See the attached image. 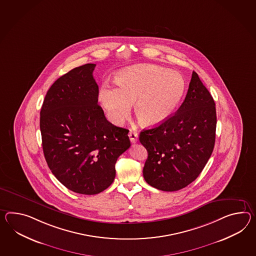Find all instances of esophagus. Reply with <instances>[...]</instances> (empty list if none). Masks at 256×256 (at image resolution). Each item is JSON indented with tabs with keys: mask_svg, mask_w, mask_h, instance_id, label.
Returning a JSON list of instances; mask_svg holds the SVG:
<instances>
[{
	"mask_svg": "<svg viewBox=\"0 0 256 256\" xmlns=\"http://www.w3.org/2000/svg\"><path fill=\"white\" fill-rule=\"evenodd\" d=\"M128 137H130V140L131 142H132V144H135V142L138 140L137 132H135V131L133 130L130 131V133H128Z\"/></svg>",
	"mask_w": 256,
	"mask_h": 256,
	"instance_id": "34e87169",
	"label": "esophagus"
}]
</instances>
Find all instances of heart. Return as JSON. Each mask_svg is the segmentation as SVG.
I'll return each mask as SVG.
<instances>
[{
  "label": "heart",
  "mask_w": 256,
  "mask_h": 256,
  "mask_svg": "<svg viewBox=\"0 0 256 256\" xmlns=\"http://www.w3.org/2000/svg\"><path fill=\"white\" fill-rule=\"evenodd\" d=\"M116 82L118 87H100L98 100L108 120L118 126L128 118L132 104L142 125H161L174 114L186 90L180 73L154 64L124 69L116 76Z\"/></svg>",
  "instance_id": "obj_1"
}]
</instances>
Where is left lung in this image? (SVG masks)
<instances>
[{
    "label": "left lung",
    "instance_id": "8db88e82",
    "mask_svg": "<svg viewBox=\"0 0 256 256\" xmlns=\"http://www.w3.org/2000/svg\"><path fill=\"white\" fill-rule=\"evenodd\" d=\"M216 128L214 100L194 71L178 110L161 125L140 134V142L148 152L145 181L162 192L187 187L198 178L212 154Z\"/></svg>",
    "mask_w": 256,
    "mask_h": 256
}]
</instances>
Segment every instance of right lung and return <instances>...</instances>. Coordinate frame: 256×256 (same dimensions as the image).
Returning a JSON list of instances; mask_svg holds the SVG:
<instances>
[{
  "label": "right lung",
  "instance_id": "right-lung-1",
  "mask_svg": "<svg viewBox=\"0 0 256 256\" xmlns=\"http://www.w3.org/2000/svg\"><path fill=\"white\" fill-rule=\"evenodd\" d=\"M95 64L70 70L50 86L40 110L44 157L64 187L100 194L116 176L114 164L130 147L128 130L112 125L98 104Z\"/></svg>",
  "mask_w": 256,
  "mask_h": 256
}]
</instances>
